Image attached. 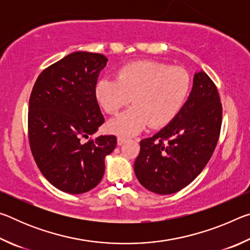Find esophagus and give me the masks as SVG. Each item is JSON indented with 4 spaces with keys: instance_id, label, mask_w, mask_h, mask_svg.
Returning a JSON list of instances; mask_svg holds the SVG:
<instances>
[{
    "instance_id": "obj_1",
    "label": "esophagus",
    "mask_w": 250,
    "mask_h": 250,
    "mask_svg": "<svg viewBox=\"0 0 250 250\" xmlns=\"http://www.w3.org/2000/svg\"><path fill=\"white\" fill-rule=\"evenodd\" d=\"M126 140H128V138H125V137H118V139H117L118 146L124 145V143H125Z\"/></svg>"
}]
</instances>
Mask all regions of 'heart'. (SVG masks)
Wrapping results in <instances>:
<instances>
[{"instance_id": "heart-1", "label": "heart", "mask_w": 250, "mask_h": 250, "mask_svg": "<svg viewBox=\"0 0 250 250\" xmlns=\"http://www.w3.org/2000/svg\"><path fill=\"white\" fill-rule=\"evenodd\" d=\"M189 90L191 76L188 70L154 61H139L122 66L117 79H99L95 95L109 115H116L132 100L133 107L108 125L109 130L117 134L132 135L147 125L156 129L174 120Z\"/></svg>"}]
</instances>
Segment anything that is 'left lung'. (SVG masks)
Listing matches in <instances>:
<instances>
[{"instance_id":"1","label":"left lung","mask_w":250,"mask_h":250,"mask_svg":"<svg viewBox=\"0 0 250 250\" xmlns=\"http://www.w3.org/2000/svg\"><path fill=\"white\" fill-rule=\"evenodd\" d=\"M223 107L217 88L204 71L194 76L183 108L153 137L140 141L134 172L149 191L167 195L184 188L203 171L217 146Z\"/></svg>"}]
</instances>
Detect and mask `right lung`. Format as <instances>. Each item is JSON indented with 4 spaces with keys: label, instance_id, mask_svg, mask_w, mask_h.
I'll return each mask as SVG.
<instances>
[{
    "label": "right lung",
    "instance_id": "1",
    "mask_svg": "<svg viewBox=\"0 0 250 250\" xmlns=\"http://www.w3.org/2000/svg\"><path fill=\"white\" fill-rule=\"evenodd\" d=\"M104 55L75 52L45 68L29 97L28 141L42 174L62 192L82 194L99 184L116 135H99L104 122L95 95ZM88 138V142H83Z\"/></svg>",
    "mask_w": 250,
    "mask_h": 250
}]
</instances>
